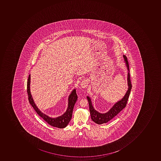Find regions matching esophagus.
<instances>
[{
    "instance_id": "1",
    "label": "esophagus",
    "mask_w": 161,
    "mask_h": 161,
    "mask_svg": "<svg viewBox=\"0 0 161 161\" xmlns=\"http://www.w3.org/2000/svg\"><path fill=\"white\" fill-rule=\"evenodd\" d=\"M88 81L87 80H84L82 81L81 83V86L82 88H85L88 85Z\"/></svg>"
}]
</instances>
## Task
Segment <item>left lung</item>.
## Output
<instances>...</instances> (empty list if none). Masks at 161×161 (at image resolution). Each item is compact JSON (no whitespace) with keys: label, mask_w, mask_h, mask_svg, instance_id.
Instances as JSON below:
<instances>
[{"label":"left lung","mask_w":161,"mask_h":161,"mask_svg":"<svg viewBox=\"0 0 161 161\" xmlns=\"http://www.w3.org/2000/svg\"><path fill=\"white\" fill-rule=\"evenodd\" d=\"M123 58H124V62L128 70L127 74V84L128 88L123 98L121 100L117 102L107 112L105 113H101L95 109L92 103L91 98L88 96L86 97L89 103V111L91 113V118L93 121L97 124H102L107 123L112 119H113L114 117H116L120 112L126 107L132 86H131L130 80L128 61L127 59V58L125 56H123Z\"/></svg>","instance_id":"1"}]
</instances>
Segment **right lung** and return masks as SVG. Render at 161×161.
I'll return each instance as SVG.
<instances>
[{"label": "right lung", "instance_id": "right-lung-1", "mask_svg": "<svg viewBox=\"0 0 161 161\" xmlns=\"http://www.w3.org/2000/svg\"><path fill=\"white\" fill-rule=\"evenodd\" d=\"M30 84H31V75H29V78L27 80V92L29 96V102L38 115L52 126L61 129L66 127L72 119L73 109H74L75 103L77 100L78 97L76 93L75 89H74L72 91V93L69 96L68 105L66 111L64 113L62 116L57 118H52L42 112L36 106L31 94V91H30Z\"/></svg>", "mask_w": 161, "mask_h": 161}]
</instances>
